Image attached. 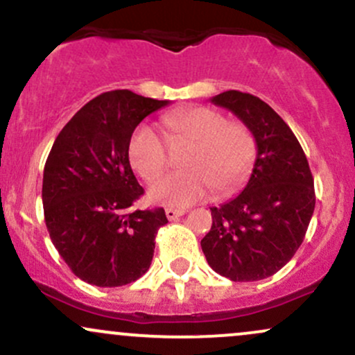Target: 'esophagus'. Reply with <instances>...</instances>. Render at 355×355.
<instances>
[{"mask_svg": "<svg viewBox=\"0 0 355 355\" xmlns=\"http://www.w3.org/2000/svg\"><path fill=\"white\" fill-rule=\"evenodd\" d=\"M165 215L168 220H175L178 217H182V215H185V210L183 209H172V207H168V209H165Z\"/></svg>", "mask_w": 355, "mask_h": 355, "instance_id": "1", "label": "esophagus"}]
</instances>
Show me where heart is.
<instances>
[{
    "mask_svg": "<svg viewBox=\"0 0 355 355\" xmlns=\"http://www.w3.org/2000/svg\"><path fill=\"white\" fill-rule=\"evenodd\" d=\"M164 123L172 140L191 141V146L183 158L187 170L150 187L153 202L191 205L211 187L218 195H229L247 180L255 158V140L247 126L227 121L225 115L209 107L173 110L164 116ZM128 158L145 180L157 178L168 165L164 135L152 125H138L130 138Z\"/></svg>",
    "mask_w": 355,
    "mask_h": 355,
    "instance_id": "1",
    "label": "heart"
}]
</instances>
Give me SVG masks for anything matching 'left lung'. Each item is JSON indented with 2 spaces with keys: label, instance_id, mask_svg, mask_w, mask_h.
Segmentation results:
<instances>
[{
  "label": "left lung",
  "instance_id": "obj_1",
  "mask_svg": "<svg viewBox=\"0 0 355 355\" xmlns=\"http://www.w3.org/2000/svg\"><path fill=\"white\" fill-rule=\"evenodd\" d=\"M211 103L245 123L255 138L257 158L243 191L210 209L211 229L202 239V250L209 266L234 282L267 279L299 250L315 209L307 157L266 101L229 89Z\"/></svg>",
  "mask_w": 355,
  "mask_h": 355
}]
</instances>
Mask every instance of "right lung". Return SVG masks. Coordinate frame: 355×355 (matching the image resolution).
<instances>
[{
  "label": "right lung",
  "instance_id": "right-lung-1",
  "mask_svg": "<svg viewBox=\"0 0 355 355\" xmlns=\"http://www.w3.org/2000/svg\"><path fill=\"white\" fill-rule=\"evenodd\" d=\"M168 105L130 89L101 93L63 126L43 172V210L53 245L70 270L96 287L135 282L150 268L164 209L130 210L144 195L128 160L138 123Z\"/></svg>",
  "mask_w": 355,
  "mask_h": 355
}]
</instances>
